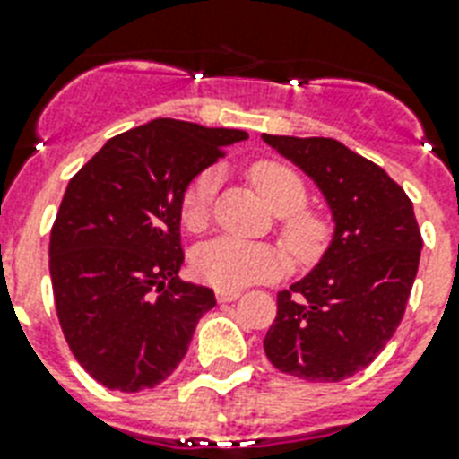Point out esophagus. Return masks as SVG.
<instances>
[{
  "mask_svg": "<svg viewBox=\"0 0 459 459\" xmlns=\"http://www.w3.org/2000/svg\"><path fill=\"white\" fill-rule=\"evenodd\" d=\"M240 297V290H217L219 301H236Z\"/></svg>",
  "mask_w": 459,
  "mask_h": 459,
  "instance_id": "obj_1",
  "label": "esophagus"
}]
</instances>
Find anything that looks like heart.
<instances>
[{"mask_svg": "<svg viewBox=\"0 0 459 459\" xmlns=\"http://www.w3.org/2000/svg\"><path fill=\"white\" fill-rule=\"evenodd\" d=\"M247 177L264 203L281 214V236L299 264L318 262L333 238V221L325 212L307 207L308 186L301 174L281 160H256ZM214 169L200 171L181 197V221L186 229L203 230L217 193ZM285 252L266 242H245L217 238L204 242L193 255V268L200 281L219 290H240L259 281H273L288 271Z\"/></svg>", "mask_w": 459, "mask_h": 459, "instance_id": "heart-1", "label": "heart"}]
</instances>
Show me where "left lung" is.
Masks as SVG:
<instances>
[{
	"mask_svg": "<svg viewBox=\"0 0 459 459\" xmlns=\"http://www.w3.org/2000/svg\"><path fill=\"white\" fill-rule=\"evenodd\" d=\"M264 141L314 178L334 219L318 266L278 292L264 351L294 377L342 382L377 359L403 320L422 252L412 203L382 167L339 141Z\"/></svg>",
	"mask_w": 459,
	"mask_h": 459,
	"instance_id": "obj_1",
	"label": "left lung"
}]
</instances>
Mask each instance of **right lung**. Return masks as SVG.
<instances>
[{
	"mask_svg": "<svg viewBox=\"0 0 459 459\" xmlns=\"http://www.w3.org/2000/svg\"><path fill=\"white\" fill-rule=\"evenodd\" d=\"M240 129L160 117L108 141L70 178L48 242V273L70 351L108 389L165 382L214 292L178 278L181 197Z\"/></svg>",
	"mask_w": 459,
	"mask_h": 459,
	"instance_id": "obj_1",
	"label": "right lung"
}]
</instances>
